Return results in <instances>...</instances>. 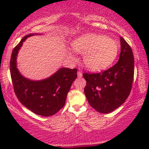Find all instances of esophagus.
I'll return each mask as SVG.
<instances>
[{
    "instance_id": "esophagus-1",
    "label": "esophagus",
    "mask_w": 149,
    "mask_h": 149,
    "mask_svg": "<svg viewBox=\"0 0 149 149\" xmlns=\"http://www.w3.org/2000/svg\"><path fill=\"white\" fill-rule=\"evenodd\" d=\"M78 76H79V78L82 77V73L81 71H78Z\"/></svg>"
}]
</instances>
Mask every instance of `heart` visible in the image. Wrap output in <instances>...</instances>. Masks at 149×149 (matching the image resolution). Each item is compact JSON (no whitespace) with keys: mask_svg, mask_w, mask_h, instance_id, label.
I'll return each mask as SVG.
<instances>
[{"mask_svg":"<svg viewBox=\"0 0 149 149\" xmlns=\"http://www.w3.org/2000/svg\"><path fill=\"white\" fill-rule=\"evenodd\" d=\"M73 50L82 54L84 65L93 71L106 68L115 61L118 53V45L109 37L97 34H86L71 43Z\"/></svg>","mask_w":149,"mask_h":149,"instance_id":"1","label":"heart"}]
</instances>
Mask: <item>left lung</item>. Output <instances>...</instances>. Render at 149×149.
Segmentation results:
<instances>
[{"label": "left lung", "mask_w": 149, "mask_h": 149, "mask_svg": "<svg viewBox=\"0 0 149 149\" xmlns=\"http://www.w3.org/2000/svg\"><path fill=\"white\" fill-rule=\"evenodd\" d=\"M119 61L102 73H84V94L88 102L101 113H109L120 107L128 97L134 76V58L131 47L120 37Z\"/></svg>", "instance_id": "8db88e82"}]
</instances>
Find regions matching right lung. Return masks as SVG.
Here are the masks:
<instances>
[{"label":"right lung","instance_id":"obj_1","mask_svg":"<svg viewBox=\"0 0 149 149\" xmlns=\"http://www.w3.org/2000/svg\"><path fill=\"white\" fill-rule=\"evenodd\" d=\"M24 36L14 47L10 61V72L13 90L21 103L34 113L48 117L56 114L65 102L72 83L77 78L78 69L61 68L52 76L44 80L31 81L24 77L16 68V56Z\"/></svg>","mask_w":149,"mask_h":149}]
</instances>
